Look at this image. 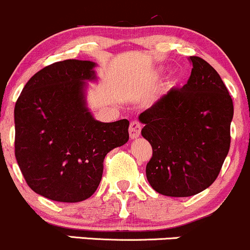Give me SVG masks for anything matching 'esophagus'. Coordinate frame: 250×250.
Instances as JSON below:
<instances>
[{"instance_id":"34e87169","label":"esophagus","mask_w":250,"mask_h":250,"mask_svg":"<svg viewBox=\"0 0 250 250\" xmlns=\"http://www.w3.org/2000/svg\"><path fill=\"white\" fill-rule=\"evenodd\" d=\"M140 131H142V125L138 122H132L130 124V128H128V133H130L131 139H137L140 136Z\"/></svg>"}]
</instances>
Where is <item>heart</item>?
<instances>
[{"label": "heart", "mask_w": 250, "mask_h": 250, "mask_svg": "<svg viewBox=\"0 0 250 250\" xmlns=\"http://www.w3.org/2000/svg\"><path fill=\"white\" fill-rule=\"evenodd\" d=\"M164 73H165V68H164V67H158V68H157L156 71L152 73V79H153V80L161 79L163 75H164ZM178 81H179V79H178L177 77H173L172 79L167 81V85H165V88H167V89L173 88L176 85H177Z\"/></svg>", "instance_id": "obj_1"}]
</instances>
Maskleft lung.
Masks as SVG:
<instances>
[{"instance_id":"obj_1","label":"left lung","mask_w":250,"mask_h":250,"mask_svg":"<svg viewBox=\"0 0 250 250\" xmlns=\"http://www.w3.org/2000/svg\"><path fill=\"white\" fill-rule=\"evenodd\" d=\"M191 75L140 113L142 136L152 146L146 178L158 193L188 197L217 178L230 146L234 106L220 74L190 57Z\"/></svg>"}]
</instances>
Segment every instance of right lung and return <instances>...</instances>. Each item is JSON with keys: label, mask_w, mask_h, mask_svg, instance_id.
Segmentation results:
<instances>
[{"label": "right lung", "mask_w": 250, "mask_h": 250, "mask_svg": "<svg viewBox=\"0 0 250 250\" xmlns=\"http://www.w3.org/2000/svg\"><path fill=\"white\" fill-rule=\"evenodd\" d=\"M97 63L64 60L30 78L18 102L15 157L33 191L48 200L75 203L95 192L104 159L128 140L127 119L97 120L87 106L88 83Z\"/></svg>", "instance_id": "1"}]
</instances>
